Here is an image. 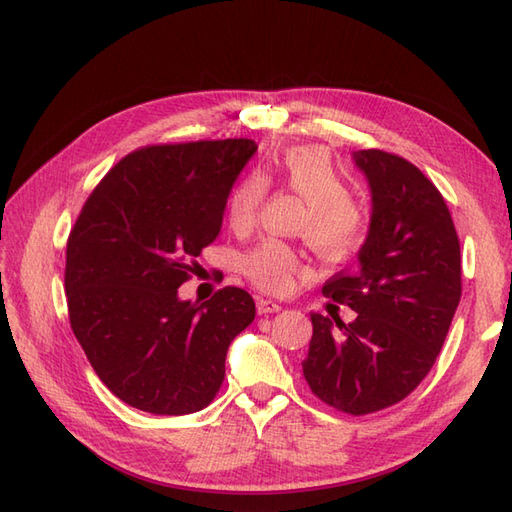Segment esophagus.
Instances as JSON below:
<instances>
[{
  "label": "esophagus",
  "mask_w": 512,
  "mask_h": 512,
  "mask_svg": "<svg viewBox=\"0 0 512 512\" xmlns=\"http://www.w3.org/2000/svg\"><path fill=\"white\" fill-rule=\"evenodd\" d=\"M256 308H258V315H269V313H278V310H280L282 306H280L278 302H273V299L258 297Z\"/></svg>",
  "instance_id": "esophagus-1"
}]
</instances>
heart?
<instances>
[{
    "label": "heart",
    "instance_id": "obj_1",
    "mask_svg": "<svg viewBox=\"0 0 512 512\" xmlns=\"http://www.w3.org/2000/svg\"><path fill=\"white\" fill-rule=\"evenodd\" d=\"M278 178L308 204L302 232L310 247L321 256L339 258L363 239V210L350 197V184L334 169L332 160L315 147H297L286 152L276 167ZM265 182L258 176L236 186L228 217L234 228H249L265 202ZM243 271L256 286L271 293L291 289L302 271L299 256L282 241H265L243 260Z\"/></svg>",
    "mask_w": 512,
    "mask_h": 512
}]
</instances>
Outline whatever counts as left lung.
<instances>
[{"label":"left lung","mask_w":512,"mask_h":512,"mask_svg":"<svg viewBox=\"0 0 512 512\" xmlns=\"http://www.w3.org/2000/svg\"><path fill=\"white\" fill-rule=\"evenodd\" d=\"M371 195L354 273H336L323 295L356 319L310 313L313 339L302 363L310 389L350 415L402 402L428 376L460 302V245L443 195L408 160L352 152Z\"/></svg>","instance_id":"8db88e82"}]
</instances>
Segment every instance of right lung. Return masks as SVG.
I'll return each mask as SVG.
<instances>
[{
  "label": "right lung",
  "mask_w": 512,
  "mask_h": 512,
  "mask_svg": "<svg viewBox=\"0 0 512 512\" xmlns=\"http://www.w3.org/2000/svg\"><path fill=\"white\" fill-rule=\"evenodd\" d=\"M258 145L249 139L152 145L112 167L69 234L65 291L76 339L121 402L189 415L213 402L228 347L256 317L226 286L180 299L219 230L232 186Z\"/></svg>",
  "instance_id": "right-lung-1"
}]
</instances>
